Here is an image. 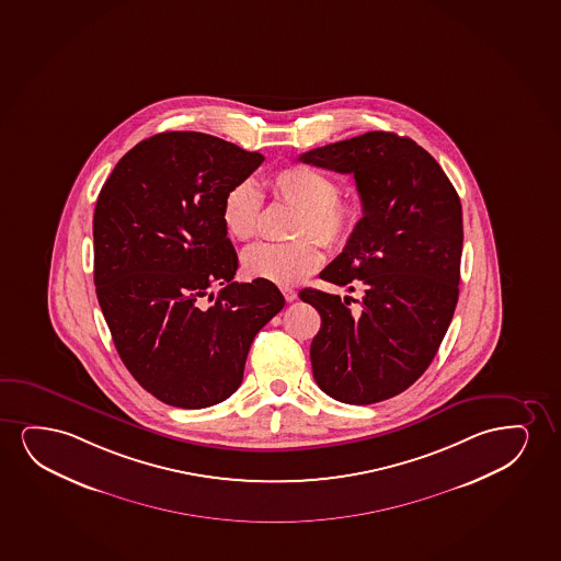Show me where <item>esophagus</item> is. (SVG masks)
<instances>
[{"instance_id": "obj_1", "label": "esophagus", "mask_w": 561, "mask_h": 561, "mask_svg": "<svg viewBox=\"0 0 561 561\" xmlns=\"http://www.w3.org/2000/svg\"><path fill=\"white\" fill-rule=\"evenodd\" d=\"M282 293H284L285 300L287 302H293V300H297V291L291 289V287H282Z\"/></svg>"}]
</instances>
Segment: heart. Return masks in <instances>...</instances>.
<instances>
[{"instance_id":"heart-1","label":"heart","mask_w":561,"mask_h":561,"mask_svg":"<svg viewBox=\"0 0 561 561\" xmlns=\"http://www.w3.org/2000/svg\"><path fill=\"white\" fill-rule=\"evenodd\" d=\"M272 196L297 209L293 236L310 232L328 248H341L356 232L359 207L339 197V184L318 169L302 163L279 169L270 179ZM262 196L249 179L228 188L220 207V220L233 240H251L261 217ZM316 241L300 239L291 243H255L241 253V270L251 279L276 285H293L310 276L320 266Z\"/></svg>"}]
</instances>
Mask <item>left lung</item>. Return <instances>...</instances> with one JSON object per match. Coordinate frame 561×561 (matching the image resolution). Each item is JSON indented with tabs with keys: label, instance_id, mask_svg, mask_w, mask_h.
I'll use <instances>...</instances> for the list:
<instances>
[{
	"label": "left lung",
	"instance_id": "1",
	"mask_svg": "<svg viewBox=\"0 0 561 561\" xmlns=\"http://www.w3.org/2000/svg\"><path fill=\"white\" fill-rule=\"evenodd\" d=\"M302 163L352 173L364 217L329 284L362 300L302 289L321 316L313 379L342 403L369 405L408 390L428 369L459 300L462 207L444 169L415 140L369 131L313 148ZM354 301L357 306L352 307Z\"/></svg>",
	"mask_w": 561,
	"mask_h": 561
}]
</instances>
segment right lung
<instances>
[{"instance_id":"right-lung-1","label":"right lung","mask_w":561,"mask_h":561,"mask_svg":"<svg viewBox=\"0 0 561 561\" xmlns=\"http://www.w3.org/2000/svg\"><path fill=\"white\" fill-rule=\"evenodd\" d=\"M262 161L205 133H160L117 161L96 199L104 320L135 380L173 408L230 398L251 342L284 308L276 285L233 282L238 255L220 220L228 188Z\"/></svg>"}]
</instances>
